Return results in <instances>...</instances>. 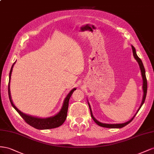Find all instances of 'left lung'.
Instances as JSON below:
<instances>
[{
  "label": "left lung",
  "instance_id": "obj_1",
  "mask_svg": "<svg viewBox=\"0 0 154 154\" xmlns=\"http://www.w3.org/2000/svg\"><path fill=\"white\" fill-rule=\"evenodd\" d=\"M131 48H132V51H133V54H134V58L136 59V60H137V62H138V63H139V67H140V72H141V75H142V77H143V97L141 104H140V106L139 108L138 109V110H137V112H139V109H140V108H141L142 105H143V103H144V100H145V99H146V93H147V80H146V74H145V69H144L143 64V63H142V60H140V59L137 56V54H136V51H135V48H134L133 46H131ZM88 105H89V108H90V113H91V118L93 119V120L95 121V123H96L97 125H98L100 126L104 127V128H122V127H124V126H125L126 125H128V124L130 123V122L134 119L135 116H136V114H137V113H136V114L134 116V117H133L132 119H130L129 121L126 122H125V123H122V124H105V123H102V122H99L97 120L95 119V117L93 116V114H92L91 107H90V105L89 103H88Z\"/></svg>",
  "mask_w": 154,
  "mask_h": 154
}]
</instances>
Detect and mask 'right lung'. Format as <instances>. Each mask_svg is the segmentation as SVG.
<instances>
[{"label":"right lung","mask_w":154,"mask_h":154,"mask_svg":"<svg viewBox=\"0 0 154 154\" xmlns=\"http://www.w3.org/2000/svg\"><path fill=\"white\" fill-rule=\"evenodd\" d=\"M15 63L14 64L12 65L10 72V75H9V84H8V95H9V98H10V103L12 105V106L14 107L15 110L19 113V115L23 118V119L25 121L26 123H28L29 125L32 126L33 128L38 129V130H48V129H51V128H57V127L62 125L67 117V112H68V103H69V100L70 97L72 96L73 92L76 90V88H73L66 96V97L65 98L64 101L63 103V106L61 108L60 111L57 114L56 116L54 117H48L46 119H42V118H38V117H35L30 116L28 115H26V114L23 113L21 112L20 110L17 108V107L15 106L13 103L11 95H10V81L11 79V74L13 69V67H14Z\"/></svg>","instance_id":"add662e5"}]
</instances>
